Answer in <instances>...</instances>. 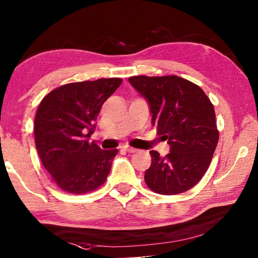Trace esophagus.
<instances>
[{"label":"esophagus","instance_id":"34e87169","mask_svg":"<svg viewBox=\"0 0 258 258\" xmlns=\"http://www.w3.org/2000/svg\"><path fill=\"white\" fill-rule=\"evenodd\" d=\"M122 148H124L126 152H128V153H136V152L138 151L137 148L131 147V146H128V145H125V146H122Z\"/></svg>","mask_w":258,"mask_h":258}]
</instances>
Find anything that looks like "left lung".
Listing matches in <instances>:
<instances>
[{"mask_svg": "<svg viewBox=\"0 0 258 258\" xmlns=\"http://www.w3.org/2000/svg\"><path fill=\"white\" fill-rule=\"evenodd\" d=\"M128 82L148 101L152 124L170 146L166 157L150 152L145 182L162 195L189 190L205 175L219 141L212 101L200 86L177 76H134Z\"/></svg>", "mask_w": 258, "mask_h": 258, "instance_id": "1", "label": "left lung"}]
</instances>
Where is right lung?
Instances as JSON below:
<instances>
[{
  "label": "right lung",
  "instance_id": "right-lung-1",
  "mask_svg": "<svg viewBox=\"0 0 258 258\" xmlns=\"http://www.w3.org/2000/svg\"><path fill=\"white\" fill-rule=\"evenodd\" d=\"M121 82L100 78L70 83L42 99L35 117V144L43 166L60 189L85 194L106 180L118 150H101L89 138L105 100Z\"/></svg>",
  "mask_w": 258,
  "mask_h": 258
}]
</instances>
